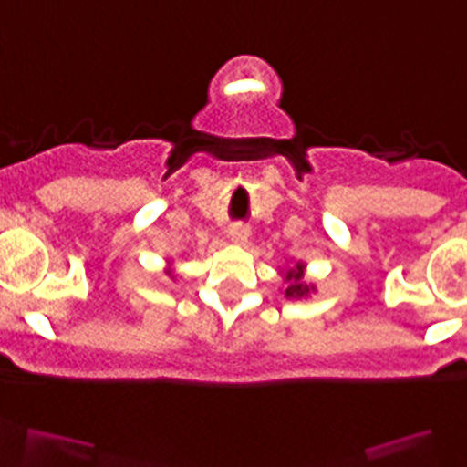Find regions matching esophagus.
I'll return each mask as SVG.
<instances>
[{"label": "esophagus", "mask_w": 467, "mask_h": 467, "mask_svg": "<svg viewBox=\"0 0 467 467\" xmlns=\"http://www.w3.org/2000/svg\"><path fill=\"white\" fill-rule=\"evenodd\" d=\"M228 237L233 239L234 244H246L248 237H251V230H248L246 223H233L228 228Z\"/></svg>", "instance_id": "obj_1"}]
</instances>
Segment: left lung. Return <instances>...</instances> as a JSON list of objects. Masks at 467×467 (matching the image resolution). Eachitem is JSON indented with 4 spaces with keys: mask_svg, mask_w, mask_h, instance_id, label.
<instances>
[{
    "mask_svg": "<svg viewBox=\"0 0 467 467\" xmlns=\"http://www.w3.org/2000/svg\"><path fill=\"white\" fill-rule=\"evenodd\" d=\"M305 275V264L298 262L296 266H291L289 271L285 273V298H307L309 291H314V286H307L303 282Z\"/></svg>",
    "mask_w": 467,
    "mask_h": 467,
    "instance_id": "8db88e82",
    "label": "left lung"
}]
</instances>
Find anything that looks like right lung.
<instances>
[{
	"label": "right lung",
	"mask_w": 467,
	"mask_h": 467,
	"mask_svg": "<svg viewBox=\"0 0 467 467\" xmlns=\"http://www.w3.org/2000/svg\"><path fill=\"white\" fill-rule=\"evenodd\" d=\"M167 275H171V271H169V273H167Z\"/></svg>",
	"instance_id": "1"
}]
</instances>
